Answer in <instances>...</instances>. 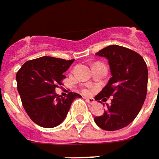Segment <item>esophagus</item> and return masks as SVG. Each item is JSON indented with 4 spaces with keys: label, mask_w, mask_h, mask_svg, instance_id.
Segmentation results:
<instances>
[{
    "label": "esophagus",
    "mask_w": 159,
    "mask_h": 159,
    "mask_svg": "<svg viewBox=\"0 0 159 159\" xmlns=\"http://www.w3.org/2000/svg\"><path fill=\"white\" fill-rule=\"evenodd\" d=\"M85 101H86L88 104H90V105H93V104L95 103V101H94L93 98H85Z\"/></svg>",
    "instance_id": "esophagus-1"
}]
</instances>
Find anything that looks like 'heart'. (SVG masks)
<instances>
[{
	"label": "heart",
	"instance_id": "heart-1",
	"mask_svg": "<svg viewBox=\"0 0 159 159\" xmlns=\"http://www.w3.org/2000/svg\"><path fill=\"white\" fill-rule=\"evenodd\" d=\"M83 92H84V93H87V89H84V91H83Z\"/></svg>",
	"mask_w": 159,
	"mask_h": 159
}]
</instances>
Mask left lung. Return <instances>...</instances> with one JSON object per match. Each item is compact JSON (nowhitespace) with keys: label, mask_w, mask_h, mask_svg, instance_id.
Listing matches in <instances>:
<instances>
[{"label":"left lung","mask_w":159,"mask_h":159,"mask_svg":"<svg viewBox=\"0 0 159 159\" xmlns=\"http://www.w3.org/2000/svg\"><path fill=\"white\" fill-rule=\"evenodd\" d=\"M96 55L108 60L112 77L94 99L101 103L109 97L112 99L103 115L94 117V122L102 129L118 130L134 121L146 98V63L137 52L116 44L102 49Z\"/></svg>","instance_id":"1"}]
</instances>
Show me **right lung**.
Here are the masks:
<instances>
[{
    "label": "right lung",
    "instance_id": "obj_1",
    "mask_svg": "<svg viewBox=\"0 0 159 159\" xmlns=\"http://www.w3.org/2000/svg\"><path fill=\"white\" fill-rule=\"evenodd\" d=\"M74 61L53 57L25 62L16 73L17 90L30 118L43 128H53L65 120L72 102L81 95L70 92L66 97L55 93L66 78L63 74Z\"/></svg>",
    "mask_w": 159,
    "mask_h": 159
}]
</instances>
